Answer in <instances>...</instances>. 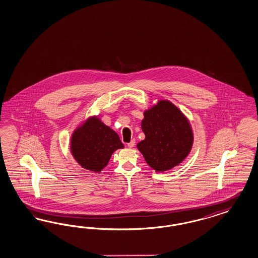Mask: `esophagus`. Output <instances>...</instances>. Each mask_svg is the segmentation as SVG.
Segmentation results:
<instances>
[{
  "mask_svg": "<svg viewBox=\"0 0 258 258\" xmlns=\"http://www.w3.org/2000/svg\"><path fill=\"white\" fill-rule=\"evenodd\" d=\"M134 145H135V140H132L131 142L127 143V147L130 148V149H132V148H134Z\"/></svg>",
  "mask_w": 258,
  "mask_h": 258,
  "instance_id": "obj_1",
  "label": "esophagus"
}]
</instances>
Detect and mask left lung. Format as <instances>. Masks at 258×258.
Masks as SVG:
<instances>
[{
    "label": "left lung",
    "mask_w": 258,
    "mask_h": 258,
    "mask_svg": "<svg viewBox=\"0 0 258 258\" xmlns=\"http://www.w3.org/2000/svg\"><path fill=\"white\" fill-rule=\"evenodd\" d=\"M141 126L146 138L137 144V149L155 171L173 169L190 152L194 144L190 124L168 100H160L145 110Z\"/></svg>",
    "instance_id": "left-lung-1"
}]
</instances>
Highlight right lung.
<instances>
[{
  "label": "right lung",
  "mask_w": 258,
  "mask_h": 258,
  "mask_svg": "<svg viewBox=\"0 0 258 258\" xmlns=\"http://www.w3.org/2000/svg\"><path fill=\"white\" fill-rule=\"evenodd\" d=\"M124 149L118 134L96 116H91L80 124L71 135L72 156L82 168L100 172L112 153Z\"/></svg>",
  "instance_id": "right-lung-1"
}]
</instances>
